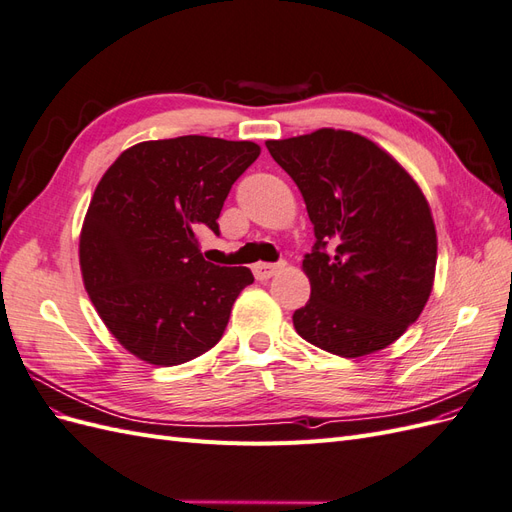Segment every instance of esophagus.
<instances>
[{"mask_svg":"<svg viewBox=\"0 0 512 512\" xmlns=\"http://www.w3.org/2000/svg\"><path fill=\"white\" fill-rule=\"evenodd\" d=\"M284 267V262H280V265H271V262H258V265H254V275L256 280L265 282L269 280V277H273L277 271H280Z\"/></svg>","mask_w":512,"mask_h":512,"instance_id":"obj_1","label":"esophagus"}]
</instances>
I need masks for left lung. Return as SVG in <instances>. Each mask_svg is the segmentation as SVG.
Wrapping results in <instances>:
<instances>
[{
  "label": "left lung",
  "instance_id": "8db88e82",
  "mask_svg": "<svg viewBox=\"0 0 512 512\" xmlns=\"http://www.w3.org/2000/svg\"><path fill=\"white\" fill-rule=\"evenodd\" d=\"M303 194L316 243L312 284L292 314L305 342L356 359L391 346L421 316L436 275L438 239L416 181L369 138L322 128L267 141Z\"/></svg>",
  "mask_w": 512,
  "mask_h": 512
}]
</instances>
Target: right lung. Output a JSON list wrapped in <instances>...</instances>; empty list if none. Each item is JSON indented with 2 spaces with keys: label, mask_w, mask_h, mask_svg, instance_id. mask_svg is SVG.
<instances>
[{
  "label": "right lung",
  "mask_w": 512,
  "mask_h": 512,
  "mask_svg": "<svg viewBox=\"0 0 512 512\" xmlns=\"http://www.w3.org/2000/svg\"><path fill=\"white\" fill-rule=\"evenodd\" d=\"M260 156L250 141L177 136L126 149L106 170L85 215V290L117 342L151 365L188 363L220 342L247 267L200 254L224 200Z\"/></svg>",
  "instance_id": "obj_1"
}]
</instances>
